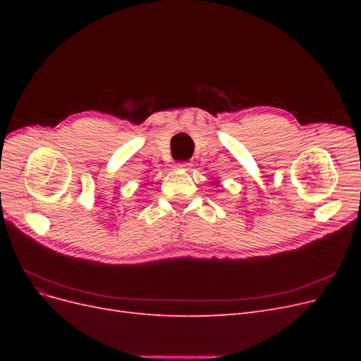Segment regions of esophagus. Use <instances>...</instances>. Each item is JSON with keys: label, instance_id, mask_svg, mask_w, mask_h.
I'll use <instances>...</instances> for the list:
<instances>
[{"label": "esophagus", "instance_id": "34e87169", "mask_svg": "<svg viewBox=\"0 0 361 361\" xmlns=\"http://www.w3.org/2000/svg\"><path fill=\"white\" fill-rule=\"evenodd\" d=\"M191 164L188 161H180L174 164V169H180V170H188Z\"/></svg>", "mask_w": 361, "mask_h": 361}]
</instances>
